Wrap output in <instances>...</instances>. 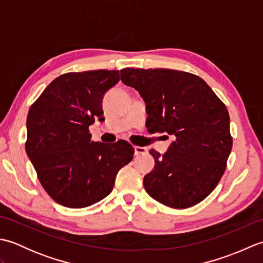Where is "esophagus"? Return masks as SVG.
<instances>
[{
	"label": "esophagus",
	"mask_w": 263,
	"mask_h": 263,
	"mask_svg": "<svg viewBox=\"0 0 263 263\" xmlns=\"http://www.w3.org/2000/svg\"><path fill=\"white\" fill-rule=\"evenodd\" d=\"M147 153V148L144 147H139V146H136L135 147V154L136 156H139V155H143Z\"/></svg>",
	"instance_id": "esophagus-1"
}]
</instances>
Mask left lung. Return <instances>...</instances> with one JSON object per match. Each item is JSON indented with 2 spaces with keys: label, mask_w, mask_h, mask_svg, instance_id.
I'll list each match as a JSON object with an SVG mask.
<instances>
[{
  "label": "left lung",
  "mask_w": 263,
  "mask_h": 263,
  "mask_svg": "<svg viewBox=\"0 0 263 263\" xmlns=\"http://www.w3.org/2000/svg\"><path fill=\"white\" fill-rule=\"evenodd\" d=\"M121 80L146 103L152 133L174 137L144 176L147 193L158 202L185 209L214 191L226 170L233 139L225 104L200 77L170 69L121 70Z\"/></svg>",
  "instance_id": "obj_1"
}]
</instances>
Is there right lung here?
Listing matches in <instances>:
<instances>
[{"instance_id":"right-lung-1","label":"right lung","mask_w":263,"mask_h":263,"mask_svg":"<svg viewBox=\"0 0 263 263\" xmlns=\"http://www.w3.org/2000/svg\"><path fill=\"white\" fill-rule=\"evenodd\" d=\"M120 71L69 72L58 77L30 106L26 153L43 187L68 208H85L111 192L115 177L133 159L125 140L91 141L89 125L104 121L105 92Z\"/></svg>"}]
</instances>
